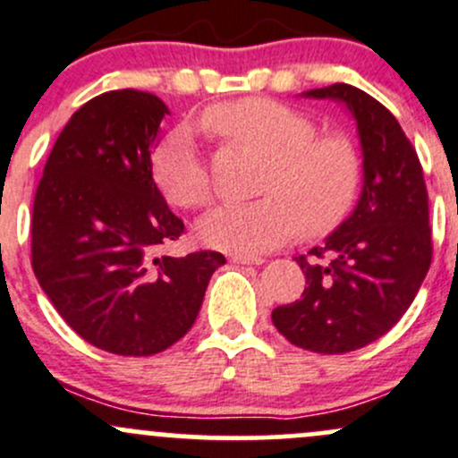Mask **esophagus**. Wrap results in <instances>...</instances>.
<instances>
[{
    "label": "esophagus",
    "instance_id": "34e87169",
    "mask_svg": "<svg viewBox=\"0 0 458 458\" xmlns=\"http://www.w3.org/2000/svg\"><path fill=\"white\" fill-rule=\"evenodd\" d=\"M230 261L237 263V266H261V263H266V259H261V257H239V254H233V257H230Z\"/></svg>",
    "mask_w": 458,
    "mask_h": 458
}]
</instances>
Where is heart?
Returning a JSON list of instances; mask_svg holds the SVG:
<instances>
[{"instance_id": "heart-1", "label": "heart", "mask_w": 458, "mask_h": 458, "mask_svg": "<svg viewBox=\"0 0 458 458\" xmlns=\"http://www.w3.org/2000/svg\"><path fill=\"white\" fill-rule=\"evenodd\" d=\"M204 127L267 160L261 192L250 204L216 206L197 221V237L213 250L257 257L301 230L329 233L353 206L362 177L358 148L344 136L316 138L310 115L266 98L215 105ZM153 175L166 199L197 208L210 199V173L189 127L171 131L153 153Z\"/></svg>"}]
</instances>
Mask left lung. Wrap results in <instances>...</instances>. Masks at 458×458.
Returning <instances> with one entry per match:
<instances>
[{
  "mask_svg": "<svg viewBox=\"0 0 458 458\" xmlns=\"http://www.w3.org/2000/svg\"><path fill=\"white\" fill-rule=\"evenodd\" d=\"M302 96L344 105L355 120L362 191L311 259L296 257L307 287L301 301L276 307L272 322L301 349L346 353L382 338L415 301L432 261L428 191L415 148L373 96L346 83Z\"/></svg>",
  "mask_w": 458,
  "mask_h": 458,
  "instance_id": "1",
  "label": "left lung"
}]
</instances>
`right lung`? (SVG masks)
Returning a JSON list of instances; mask_svg holds the SVG:
<instances>
[{
    "label": "right lung",
    "instance_id": "add662e5",
    "mask_svg": "<svg viewBox=\"0 0 458 458\" xmlns=\"http://www.w3.org/2000/svg\"><path fill=\"white\" fill-rule=\"evenodd\" d=\"M168 107L115 89L72 114L32 206V269L61 318L115 355H153L184 338L224 254L160 257L184 233L153 182Z\"/></svg>",
    "mask_w": 458,
    "mask_h": 458
}]
</instances>
